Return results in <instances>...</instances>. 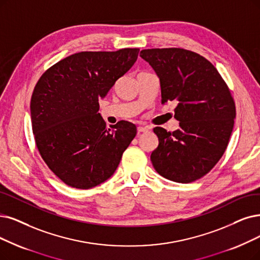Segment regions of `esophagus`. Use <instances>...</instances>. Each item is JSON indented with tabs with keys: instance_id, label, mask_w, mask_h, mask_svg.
Masks as SVG:
<instances>
[{
	"instance_id": "1",
	"label": "esophagus",
	"mask_w": 260,
	"mask_h": 260,
	"mask_svg": "<svg viewBox=\"0 0 260 260\" xmlns=\"http://www.w3.org/2000/svg\"><path fill=\"white\" fill-rule=\"evenodd\" d=\"M149 129H148V127H138V132L139 133H142V132H147Z\"/></svg>"
}]
</instances>
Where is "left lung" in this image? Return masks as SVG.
<instances>
[{
    "label": "left lung",
    "instance_id": "left-lung-1",
    "mask_svg": "<svg viewBox=\"0 0 260 260\" xmlns=\"http://www.w3.org/2000/svg\"><path fill=\"white\" fill-rule=\"evenodd\" d=\"M140 56L160 79L161 102L176 101L174 132L155 127L159 145L150 155L164 178L193 182L208 174L225 152L236 117L231 90L204 56L180 48L146 49Z\"/></svg>",
    "mask_w": 260,
    "mask_h": 260
}]
</instances>
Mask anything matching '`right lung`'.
<instances>
[{"label":"right lung","instance_id":"obj_1","mask_svg":"<svg viewBox=\"0 0 260 260\" xmlns=\"http://www.w3.org/2000/svg\"><path fill=\"white\" fill-rule=\"evenodd\" d=\"M139 51L79 52L38 80L30 99L36 146L67 185L86 190L109 179L137 136L136 124L127 120L107 128L98 111L99 99L136 63Z\"/></svg>","mask_w":260,"mask_h":260}]
</instances>
